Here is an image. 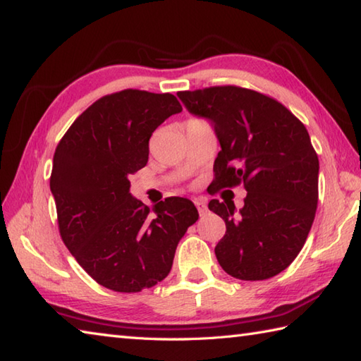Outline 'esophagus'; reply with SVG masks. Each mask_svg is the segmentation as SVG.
<instances>
[{
  "label": "esophagus",
  "mask_w": 361,
  "mask_h": 361,
  "mask_svg": "<svg viewBox=\"0 0 361 361\" xmlns=\"http://www.w3.org/2000/svg\"><path fill=\"white\" fill-rule=\"evenodd\" d=\"M195 206H196V209H198L200 215H206V214H207V204H206V201L196 200V201H195Z\"/></svg>",
  "instance_id": "34e87169"
}]
</instances>
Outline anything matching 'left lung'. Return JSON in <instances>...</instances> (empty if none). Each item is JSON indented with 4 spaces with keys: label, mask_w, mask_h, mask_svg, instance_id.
<instances>
[{
    "label": "left lung",
    "mask_w": 361,
    "mask_h": 361,
    "mask_svg": "<svg viewBox=\"0 0 361 361\" xmlns=\"http://www.w3.org/2000/svg\"><path fill=\"white\" fill-rule=\"evenodd\" d=\"M187 110L210 121L221 151L212 192L243 183V207L212 200L226 223L215 256L228 275L261 281L280 274L307 240L317 207L319 159L307 127L280 102L239 86L178 92Z\"/></svg>",
    "instance_id": "obj_1"
}]
</instances>
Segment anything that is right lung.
I'll return each mask as SVG.
<instances>
[{"label": "right lung", "instance_id": "right-lung-1", "mask_svg": "<svg viewBox=\"0 0 361 361\" xmlns=\"http://www.w3.org/2000/svg\"><path fill=\"white\" fill-rule=\"evenodd\" d=\"M182 106L173 94L124 90L75 119L54 151L50 190L61 239L102 286L140 292L165 280L198 210L171 196L152 210L130 195L146 166L149 138Z\"/></svg>", "mask_w": 361, "mask_h": 361}]
</instances>
